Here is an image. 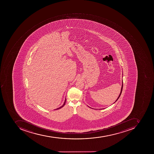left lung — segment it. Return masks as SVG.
I'll return each mask as SVG.
<instances>
[{
  "instance_id": "8db88e82",
  "label": "left lung",
  "mask_w": 154,
  "mask_h": 154,
  "mask_svg": "<svg viewBox=\"0 0 154 154\" xmlns=\"http://www.w3.org/2000/svg\"><path fill=\"white\" fill-rule=\"evenodd\" d=\"M123 82H122V87H121V92H120V94H119V97H118V99H117V100H116V101H117V100H118V99H119V97H120V95H121V93H122V89H123Z\"/></svg>"
}]
</instances>
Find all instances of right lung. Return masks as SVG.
Masks as SVG:
<instances>
[{
    "label": "right lung",
    "mask_w": 154,
    "mask_h": 154,
    "mask_svg": "<svg viewBox=\"0 0 154 154\" xmlns=\"http://www.w3.org/2000/svg\"><path fill=\"white\" fill-rule=\"evenodd\" d=\"M66 100H65V102H64V104H63V105L62 106H61V107H60V108H58L57 109H61V108H62V107H63V106H64V105H65V103H66Z\"/></svg>",
    "instance_id": "add662e5"
}]
</instances>
